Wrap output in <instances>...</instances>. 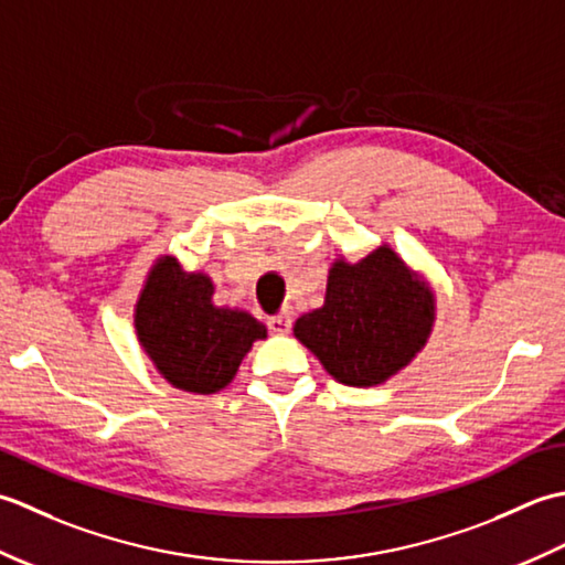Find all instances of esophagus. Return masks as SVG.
Returning <instances> with one entry per match:
<instances>
[{
	"label": "esophagus",
	"instance_id": "34e87169",
	"mask_svg": "<svg viewBox=\"0 0 565 565\" xmlns=\"http://www.w3.org/2000/svg\"><path fill=\"white\" fill-rule=\"evenodd\" d=\"M268 329H270V333H275V337H285V333H290V329H292V315L282 312V315L270 317Z\"/></svg>",
	"mask_w": 565,
	"mask_h": 565
}]
</instances>
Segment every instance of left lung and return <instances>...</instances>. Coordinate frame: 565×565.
<instances>
[{
  "label": "left lung",
  "mask_w": 565,
  "mask_h": 565,
  "mask_svg": "<svg viewBox=\"0 0 565 565\" xmlns=\"http://www.w3.org/2000/svg\"><path fill=\"white\" fill-rule=\"evenodd\" d=\"M436 319L431 285L387 244L361 260L337 258L324 305L295 321V339L337 383L375 387L427 347Z\"/></svg>",
  "instance_id": "obj_1"
}]
</instances>
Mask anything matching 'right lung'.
<instances>
[{
    "instance_id": "obj_1",
    "label": "right lung",
    "mask_w": 565,
    "mask_h": 565,
    "mask_svg": "<svg viewBox=\"0 0 565 565\" xmlns=\"http://www.w3.org/2000/svg\"><path fill=\"white\" fill-rule=\"evenodd\" d=\"M206 273L182 270L178 258L160 256L146 275L134 307L141 349L172 387L214 395L232 383L253 341L268 329L236 307L212 302Z\"/></svg>"
}]
</instances>
